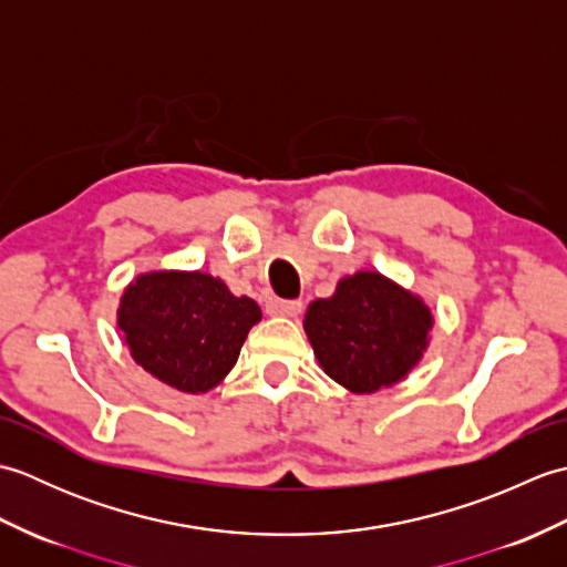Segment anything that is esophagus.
Here are the masks:
<instances>
[{"label":"esophagus","instance_id":"34e87169","mask_svg":"<svg viewBox=\"0 0 567 567\" xmlns=\"http://www.w3.org/2000/svg\"><path fill=\"white\" fill-rule=\"evenodd\" d=\"M265 311L272 317H297L299 311H302V302H299V299L268 297V302H265Z\"/></svg>","mask_w":567,"mask_h":567}]
</instances>
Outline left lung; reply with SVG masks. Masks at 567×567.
Wrapping results in <instances>:
<instances>
[{
    "instance_id": "8db88e82",
    "label": "left lung",
    "mask_w": 567,
    "mask_h": 567,
    "mask_svg": "<svg viewBox=\"0 0 567 567\" xmlns=\"http://www.w3.org/2000/svg\"><path fill=\"white\" fill-rule=\"evenodd\" d=\"M305 329L321 368L353 392L402 380L426 348L431 311L378 272H355L309 305Z\"/></svg>"
}]
</instances>
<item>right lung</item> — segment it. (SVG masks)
Masks as SVG:
<instances>
[{
  "mask_svg": "<svg viewBox=\"0 0 567 567\" xmlns=\"http://www.w3.org/2000/svg\"><path fill=\"white\" fill-rule=\"evenodd\" d=\"M260 307L207 272H151L126 287L118 329L131 355L179 392L216 388L236 365Z\"/></svg>",
  "mask_w": 567,
  "mask_h": 567,
  "instance_id": "add662e5",
  "label": "right lung"
}]
</instances>
